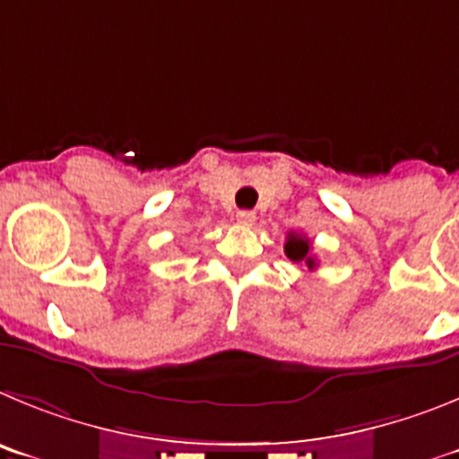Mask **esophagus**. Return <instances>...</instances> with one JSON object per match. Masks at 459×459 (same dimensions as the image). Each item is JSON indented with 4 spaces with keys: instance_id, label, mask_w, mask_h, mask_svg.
I'll use <instances>...</instances> for the list:
<instances>
[{
    "instance_id": "esophagus-1",
    "label": "esophagus",
    "mask_w": 459,
    "mask_h": 459,
    "mask_svg": "<svg viewBox=\"0 0 459 459\" xmlns=\"http://www.w3.org/2000/svg\"><path fill=\"white\" fill-rule=\"evenodd\" d=\"M235 220H238L239 226H251L255 221V212H251V210H239Z\"/></svg>"
}]
</instances>
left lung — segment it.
Masks as SVG:
<instances>
[{
	"label": "left lung",
	"mask_w": 459,
	"mask_h": 459,
	"mask_svg": "<svg viewBox=\"0 0 459 459\" xmlns=\"http://www.w3.org/2000/svg\"><path fill=\"white\" fill-rule=\"evenodd\" d=\"M283 251H286V255L292 263H301V265H307L308 270H316L317 267V258L316 254H313V245L307 235L290 230L286 238V245H283Z\"/></svg>",
	"instance_id": "left-lung-1"
}]
</instances>
